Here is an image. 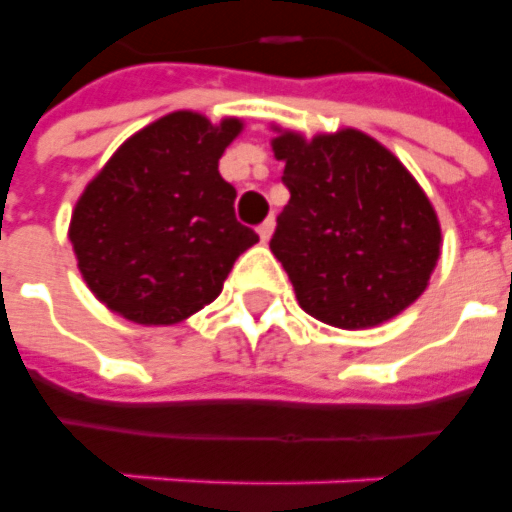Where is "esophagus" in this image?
<instances>
[{"label": "esophagus", "instance_id": "1", "mask_svg": "<svg viewBox=\"0 0 512 512\" xmlns=\"http://www.w3.org/2000/svg\"><path fill=\"white\" fill-rule=\"evenodd\" d=\"M256 231H259V239H262V242H270V237H273V231H275L273 217H270V220H264L262 226L256 228Z\"/></svg>", "mask_w": 512, "mask_h": 512}]
</instances>
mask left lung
<instances>
[{"label":"left lung","instance_id":"obj_1","mask_svg":"<svg viewBox=\"0 0 512 512\" xmlns=\"http://www.w3.org/2000/svg\"><path fill=\"white\" fill-rule=\"evenodd\" d=\"M270 129L289 187L270 250L300 308L344 331L394 320L422 297L441 256V223L419 181L353 126L314 137Z\"/></svg>","mask_w":512,"mask_h":512}]
</instances>
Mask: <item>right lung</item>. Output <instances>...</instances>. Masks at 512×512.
Listing matches in <instances>:
<instances>
[{"instance_id":"right-lung-1","label":"right lung","mask_w":512,"mask_h":512,"mask_svg":"<svg viewBox=\"0 0 512 512\" xmlns=\"http://www.w3.org/2000/svg\"><path fill=\"white\" fill-rule=\"evenodd\" d=\"M242 118L176 110L123 140L88 181L68 239L88 289L123 320L176 325L209 306L256 231L237 223L217 162Z\"/></svg>"}]
</instances>
